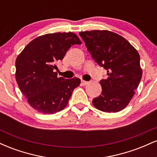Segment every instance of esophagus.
<instances>
[{"mask_svg":"<svg viewBox=\"0 0 157 157\" xmlns=\"http://www.w3.org/2000/svg\"><path fill=\"white\" fill-rule=\"evenodd\" d=\"M88 83H89V82H87V81H85V80L81 81V84H82V86H86V85H87Z\"/></svg>","mask_w":157,"mask_h":157,"instance_id":"obj_1","label":"esophagus"}]
</instances>
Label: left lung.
<instances>
[{
	"label": "left lung",
	"mask_w": 157,
	"mask_h": 157,
	"mask_svg": "<svg viewBox=\"0 0 157 157\" xmlns=\"http://www.w3.org/2000/svg\"><path fill=\"white\" fill-rule=\"evenodd\" d=\"M95 62L107 70L100 82L102 93L93 99L97 109L118 112L128 105L141 80L142 71L138 52L121 35L108 30L80 32Z\"/></svg>",
	"instance_id": "left-lung-1"
}]
</instances>
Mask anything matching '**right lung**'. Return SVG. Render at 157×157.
<instances>
[{
  "label": "right lung",
  "mask_w": 157,
  "mask_h": 157,
  "mask_svg": "<svg viewBox=\"0 0 157 157\" xmlns=\"http://www.w3.org/2000/svg\"><path fill=\"white\" fill-rule=\"evenodd\" d=\"M81 44L73 32L39 36L23 48L15 61V78L28 103L46 114L60 111L67 105L80 79L57 77L55 63L63 59L72 45Z\"/></svg>",
  "instance_id": "1"
}]
</instances>
